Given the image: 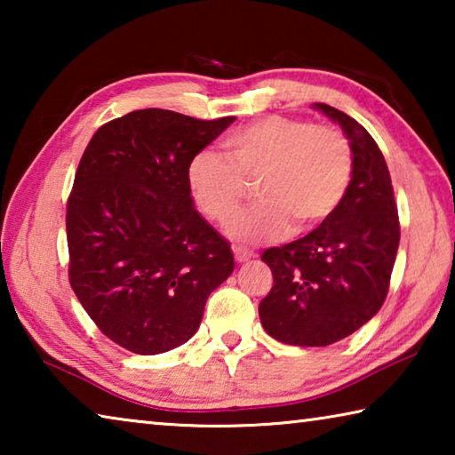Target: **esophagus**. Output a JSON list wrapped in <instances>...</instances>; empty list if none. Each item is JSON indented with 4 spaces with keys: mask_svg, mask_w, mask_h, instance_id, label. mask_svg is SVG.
I'll use <instances>...</instances> for the list:
<instances>
[{
    "mask_svg": "<svg viewBox=\"0 0 455 455\" xmlns=\"http://www.w3.org/2000/svg\"><path fill=\"white\" fill-rule=\"evenodd\" d=\"M233 252H235L236 263H249V260H251L252 257H255L251 251L243 249V246H233Z\"/></svg>",
    "mask_w": 455,
    "mask_h": 455,
    "instance_id": "34e87169",
    "label": "esophagus"
}]
</instances>
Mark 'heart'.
<instances>
[{"label": "heart", "instance_id": "1", "mask_svg": "<svg viewBox=\"0 0 455 455\" xmlns=\"http://www.w3.org/2000/svg\"><path fill=\"white\" fill-rule=\"evenodd\" d=\"M227 158L200 152L187 171L198 211L228 225L241 211L246 184L257 182L260 203L238 217L228 235L244 244L276 241L319 225L341 204L353 174L351 144L341 130L311 122L265 116L230 132Z\"/></svg>", "mask_w": 455, "mask_h": 455}]
</instances>
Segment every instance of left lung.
Wrapping results in <instances>:
<instances>
[{"label":"left lung","mask_w":455,"mask_h":455,"mask_svg":"<svg viewBox=\"0 0 455 455\" xmlns=\"http://www.w3.org/2000/svg\"><path fill=\"white\" fill-rule=\"evenodd\" d=\"M341 126L353 152L349 188L309 235L263 252L273 289L259 305L265 331L297 347H325L355 333L387 297L399 246L391 176L371 134L347 114L313 104Z\"/></svg>","instance_id":"obj_1"}]
</instances>
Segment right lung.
I'll return each instance as SVG.
<instances>
[{"instance_id":"add662e5","label":"right lung","mask_w":455,"mask_h":455,"mask_svg":"<svg viewBox=\"0 0 455 455\" xmlns=\"http://www.w3.org/2000/svg\"><path fill=\"white\" fill-rule=\"evenodd\" d=\"M235 118L146 108L108 122L84 150L66 230L70 284L102 333L138 355L187 343L235 268L195 209L190 160Z\"/></svg>"}]
</instances>
